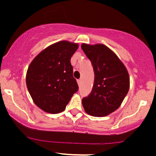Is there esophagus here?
<instances>
[{
	"instance_id": "esophagus-1",
	"label": "esophagus",
	"mask_w": 156,
	"mask_h": 156,
	"mask_svg": "<svg viewBox=\"0 0 156 156\" xmlns=\"http://www.w3.org/2000/svg\"><path fill=\"white\" fill-rule=\"evenodd\" d=\"M81 79H78V85L81 84Z\"/></svg>"
}]
</instances>
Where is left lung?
<instances>
[{
	"label": "left lung",
	"instance_id": "obj_1",
	"mask_svg": "<svg viewBox=\"0 0 156 156\" xmlns=\"http://www.w3.org/2000/svg\"><path fill=\"white\" fill-rule=\"evenodd\" d=\"M81 48L91 61L94 83L91 93L83 98L82 105L88 114L105 117L120 106L129 89L127 69L117 55L101 44H82Z\"/></svg>",
	"mask_w": 156,
	"mask_h": 156
}]
</instances>
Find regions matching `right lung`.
<instances>
[{"mask_svg":"<svg viewBox=\"0 0 156 156\" xmlns=\"http://www.w3.org/2000/svg\"><path fill=\"white\" fill-rule=\"evenodd\" d=\"M78 45L61 41L39 54L29 66L26 83L34 103L42 111L58 114L78 90L71 57Z\"/></svg>","mask_w":156,"mask_h":156,"instance_id":"add662e5","label":"right lung"}]
</instances>
